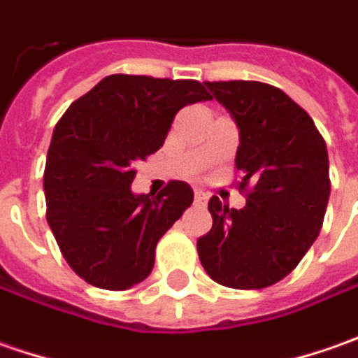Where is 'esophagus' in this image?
Wrapping results in <instances>:
<instances>
[{"instance_id": "esophagus-1", "label": "esophagus", "mask_w": 358, "mask_h": 358, "mask_svg": "<svg viewBox=\"0 0 358 358\" xmlns=\"http://www.w3.org/2000/svg\"><path fill=\"white\" fill-rule=\"evenodd\" d=\"M194 202L198 203V206H203V203L208 202V196H206L202 190H196V194H194Z\"/></svg>"}]
</instances>
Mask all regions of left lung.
<instances>
[{
    "instance_id": "left-lung-1",
    "label": "left lung",
    "mask_w": 358,
    "mask_h": 358,
    "mask_svg": "<svg viewBox=\"0 0 358 358\" xmlns=\"http://www.w3.org/2000/svg\"><path fill=\"white\" fill-rule=\"evenodd\" d=\"M240 132L241 210L212 198V229L198 240L206 273L234 289H262L289 275L317 240L331 194L327 144L313 118L278 87L206 83Z\"/></svg>"
}]
</instances>
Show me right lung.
Here are the masks:
<instances>
[{"label":"right lung","instance_id":"obj_1","mask_svg":"<svg viewBox=\"0 0 358 358\" xmlns=\"http://www.w3.org/2000/svg\"><path fill=\"white\" fill-rule=\"evenodd\" d=\"M212 96L198 80L110 75L69 106L43 174L47 224L71 269L94 287L130 289L150 275L158 240L194 200L172 180L136 194V164L156 152L180 108Z\"/></svg>","mask_w":358,"mask_h":358}]
</instances>
